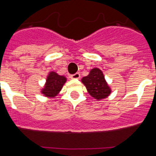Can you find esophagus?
<instances>
[{
    "mask_svg": "<svg viewBox=\"0 0 156 156\" xmlns=\"http://www.w3.org/2000/svg\"><path fill=\"white\" fill-rule=\"evenodd\" d=\"M70 78L71 79H80V74L79 73H76L73 74V75L70 76Z\"/></svg>",
    "mask_w": 156,
    "mask_h": 156,
    "instance_id": "esophagus-1",
    "label": "esophagus"
}]
</instances>
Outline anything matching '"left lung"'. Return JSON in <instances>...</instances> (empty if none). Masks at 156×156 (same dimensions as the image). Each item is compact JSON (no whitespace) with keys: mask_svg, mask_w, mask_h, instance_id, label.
<instances>
[{"mask_svg":"<svg viewBox=\"0 0 156 156\" xmlns=\"http://www.w3.org/2000/svg\"><path fill=\"white\" fill-rule=\"evenodd\" d=\"M81 81L86 87L89 94L98 101L106 98L112 92L102 71L98 68L92 69L89 75L83 77Z\"/></svg>","mask_w":156,"mask_h":156,"instance_id":"obj_1","label":"left lung"}]
</instances>
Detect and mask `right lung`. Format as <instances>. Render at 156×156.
<instances>
[{"instance_id": "1", "label": "right lung", "mask_w": 156, "mask_h": 156, "mask_svg": "<svg viewBox=\"0 0 156 156\" xmlns=\"http://www.w3.org/2000/svg\"><path fill=\"white\" fill-rule=\"evenodd\" d=\"M67 79L64 76L58 75L56 72H50L47 76L44 87L41 90V94L48 98H55L61 91L62 88Z\"/></svg>"}]
</instances>
